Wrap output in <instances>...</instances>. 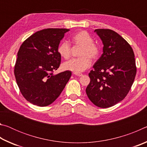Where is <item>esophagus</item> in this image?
Returning <instances> with one entry per match:
<instances>
[{"instance_id":"1","label":"esophagus","mask_w":147,"mask_h":147,"mask_svg":"<svg viewBox=\"0 0 147 147\" xmlns=\"http://www.w3.org/2000/svg\"><path fill=\"white\" fill-rule=\"evenodd\" d=\"M74 75L78 76H81L83 75V74L82 73H74Z\"/></svg>"}]
</instances>
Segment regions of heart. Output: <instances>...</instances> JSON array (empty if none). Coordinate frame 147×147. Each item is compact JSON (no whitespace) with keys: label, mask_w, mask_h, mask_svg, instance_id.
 <instances>
[{"label":"heart","mask_w":147,"mask_h":147,"mask_svg":"<svg viewBox=\"0 0 147 147\" xmlns=\"http://www.w3.org/2000/svg\"><path fill=\"white\" fill-rule=\"evenodd\" d=\"M72 42L74 45L81 47L78 53V56L80 57L64 63L63 68L65 70L79 73L91 66L90 58L93 60L98 58L100 53V47L98 43L93 41L92 36L85 30L76 32L72 38ZM58 52L63 58L69 59L71 56L70 44L67 41L61 42L58 47Z\"/></svg>","instance_id":"obj_1"}]
</instances>
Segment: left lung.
Listing matches in <instances>:
<instances>
[{"mask_svg": "<svg viewBox=\"0 0 147 147\" xmlns=\"http://www.w3.org/2000/svg\"><path fill=\"white\" fill-rule=\"evenodd\" d=\"M104 45L103 54L89 73L86 94L94 105L109 108L127 95L136 75L133 49L125 39L109 29H96Z\"/></svg>", "mask_w": 147, "mask_h": 147, "instance_id": "left-lung-1", "label": "left lung"}]
</instances>
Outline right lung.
I'll return each mask as SVG.
<instances>
[{
  "label": "right lung",
  "instance_id": "obj_1",
  "mask_svg": "<svg viewBox=\"0 0 147 147\" xmlns=\"http://www.w3.org/2000/svg\"><path fill=\"white\" fill-rule=\"evenodd\" d=\"M65 28H47L27 38L20 47L14 74L21 94L27 101L44 107L52 104L63 90L72 73L54 74L59 68L61 56L58 47Z\"/></svg>",
  "mask_w": 147,
  "mask_h": 147
}]
</instances>
